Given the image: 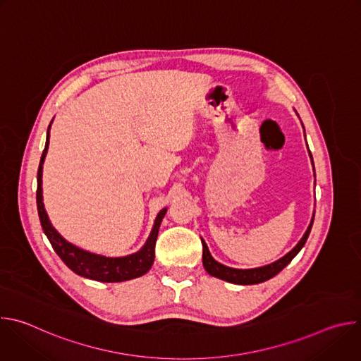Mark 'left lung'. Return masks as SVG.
Here are the masks:
<instances>
[{"label": "left lung", "mask_w": 361, "mask_h": 361, "mask_svg": "<svg viewBox=\"0 0 361 361\" xmlns=\"http://www.w3.org/2000/svg\"><path fill=\"white\" fill-rule=\"evenodd\" d=\"M310 157H312V154H310ZM313 221H314V216H313V220H312L310 226H308L307 231L304 233L302 238L298 241V244L290 252H287L284 257H281L280 260H277V262H274L269 266H264V267L250 269V270L231 269V267H227L224 264H220L219 262H216L213 259L210 251H209L207 244H205V241L201 238V243H202V266H204L205 271H207L210 276L226 280V281L233 283V284L247 286V284H259V283H263L266 280H270L274 276H277L294 259V257L298 254V251L302 248V245L305 244V241L308 238V234H310V231H312Z\"/></svg>", "instance_id": "obj_1"}]
</instances>
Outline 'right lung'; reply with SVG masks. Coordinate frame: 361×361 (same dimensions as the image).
I'll list each match as a JSON object with an SVG mask.
<instances>
[{"instance_id": "1", "label": "right lung", "mask_w": 361, "mask_h": 361, "mask_svg": "<svg viewBox=\"0 0 361 361\" xmlns=\"http://www.w3.org/2000/svg\"><path fill=\"white\" fill-rule=\"evenodd\" d=\"M49 128L48 126L47 131V141L45 148L42 151V156L38 166V174H37V209H38V217L41 221V227L48 238V241L53 245L54 251L59 254L60 259L64 262V264L73 270L75 274L91 279L95 281L102 283H118V281H127L131 279L141 277L145 274L154 262V255H156V241L160 230V224L167 213V209L161 210L154 223V227L151 230V234L148 240L145 241L144 247L130 255L126 257H104L99 254H94L90 251H85L71 243H68L61 234L51 224L47 212L44 209L42 202V164L47 156V149L49 144Z\"/></svg>"}]
</instances>
